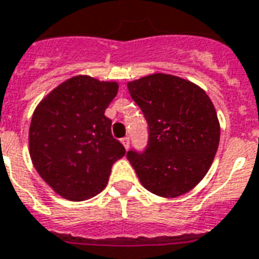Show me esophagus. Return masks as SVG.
<instances>
[{"label":"esophagus","mask_w":259,"mask_h":259,"mask_svg":"<svg viewBox=\"0 0 259 259\" xmlns=\"http://www.w3.org/2000/svg\"><path fill=\"white\" fill-rule=\"evenodd\" d=\"M120 143H122V145H123V147H124V148H126V149L129 148V145H130L129 137H124V139H122V140H120Z\"/></svg>","instance_id":"1"}]
</instances>
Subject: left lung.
I'll return each mask as SVG.
<instances>
[{"label": "left lung", "mask_w": 259, "mask_h": 259, "mask_svg": "<svg viewBox=\"0 0 259 259\" xmlns=\"http://www.w3.org/2000/svg\"><path fill=\"white\" fill-rule=\"evenodd\" d=\"M149 126L145 154L127 152L140 183L162 198H177L202 181L220 144V120L207 93L171 74L127 82Z\"/></svg>", "instance_id": "1"}]
</instances>
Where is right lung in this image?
Segmentation results:
<instances>
[{"label":"right lung","mask_w":259,"mask_h":259,"mask_svg":"<svg viewBox=\"0 0 259 259\" xmlns=\"http://www.w3.org/2000/svg\"><path fill=\"white\" fill-rule=\"evenodd\" d=\"M118 82L71 76L42 99L32 112L28 152L41 178L61 198L82 202L100 193L123 145L111 135L104 115Z\"/></svg>","instance_id":"1"}]
</instances>
